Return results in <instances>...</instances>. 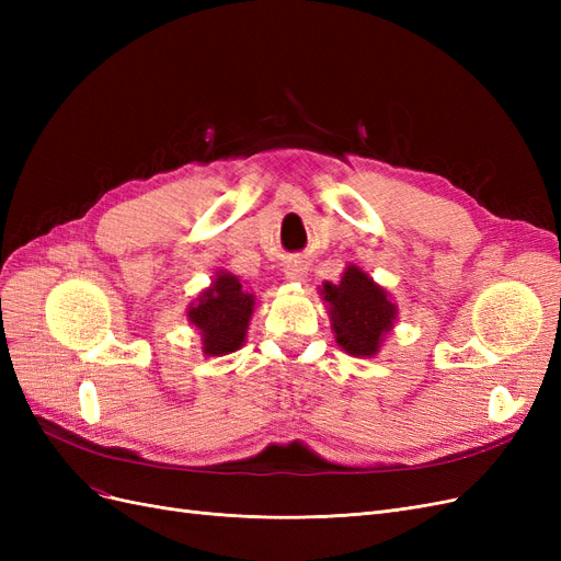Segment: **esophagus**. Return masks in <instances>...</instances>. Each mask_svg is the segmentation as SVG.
<instances>
[{
    "instance_id": "obj_1",
    "label": "esophagus",
    "mask_w": 561,
    "mask_h": 561,
    "mask_svg": "<svg viewBox=\"0 0 561 561\" xmlns=\"http://www.w3.org/2000/svg\"><path fill=\"white\" fill-rule=\"evenodd\" d=\"M283 271H285V278L287 280H304L309 266H307V262H304V260H290V262L285 264Z\"/></svg>"
}]
</instances>
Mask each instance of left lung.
Returning <instances> with one entry per match:
<instances>
[{
	"label": "left lung",
	"mask_w": 561,
	"mask_h": 561,
	"mask_svg": "<svg viewBox=\"0 0 561 561\" xmlns=\"http://www.w3.org/2000/svg\"><path fill=\"white\" fill-rule=\"evenodd\" d=\"M322 295L330 304L336 344L351 355H375L398 313L381 287L358 266H348L336 285H322Z\"/></svg>",
	"instance_id": "8db88e82"
}]
</instances>
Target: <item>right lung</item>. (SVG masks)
Instances as JSON below:
<instances>
[{
  "instance_id": "obj_1",
  "label": "right lung",
  "mask_w": 561,
  "mask_h": 561,
  "mask_svg": "<svg viewBox=\"0 0 561 561\" xmlns=\"http://www.w3.org/2000/svg\"><path fill=\"white\" fill-rule=\"evenodd\" d=\"M252 295L231 274H219L210 290L198 297L190 309V320L203 334V351L208 355H227L241 348L252 316Z\"/></svg>"
}]
</instances>
